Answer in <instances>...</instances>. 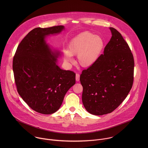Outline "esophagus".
Instances as JSON below:
<instances>
[{"label": "esophagus", "instance_id": "esophagus-1", "mask_svg": "<svg viewBox=\"0 0 148 148\" xmlns=\"http://www.w3.org/2000/svg\"><path fill=\"white\" fill-rule=\"evenodd\" d=\"M76 80L77 82H79L80 80V75L79 73L76 74Z\"/></svg>", "mask_w": 148, "mask_h": 148}]
</instances>
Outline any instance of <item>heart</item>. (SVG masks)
Instances as JSON below:
<instances>
[{
  "label": "heart",
  "instance_id": "heart-1",
  "mask_svg": "<svg viewBox=\"0 0 148 148\" xmlns=\"http://www.w3.org/2000/svg\"><path fill=\"white\" fill-rule=\"evenodd\" d=\"M103 39L89 31H85L74 37L68 44V51H64L65 62L72 63L73 56L77 55V64L88 68L99 59L104 48Z\"/></svg>",
  "mask_w": 148,
  "mask_h": 148
}]
</instances>
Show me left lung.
I'll list each match as a JSON object with an SVG mask.
<instances>
[{
    "label": "left lung",
    "instance_id": "obj_1",
    "mask_svg": "<svg viewBox=\"0 0 148 148\" xmlns=\"http://www.w3.org/2000/svg\"><path fill=\"white\" fill-rule=\"evenodd\" d=\"M98 60L84 69L80 80L85 109L94 115L114 110L127 97L134 80L133 55L127 42L115 28Z\"/></svg>",
    "mask_w": 148,
    "mask_h": 148
}]
</instances>
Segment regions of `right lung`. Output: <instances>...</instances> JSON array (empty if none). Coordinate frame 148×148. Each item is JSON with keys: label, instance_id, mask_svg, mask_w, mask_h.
I'll use <instances>...</instances> for the list:
<instances>
[{"label": "right lung", "instance_id": "right-lung-1", "mask_svg": "<svg viewBox=\"0 0 148 148\" xmlns=\"http://www.w3.org/2000/svg\"><path fill=\"white\" fill-rule=\"evenodd\" d=\"M64 28L57 25L33 29L21 40L14 56L18 92L32 109L42 114L56 112L76 83V73L56 65L58 54L53 53L44 40L46 36L60 33Z\"/></svg>", "mask_w": 148, "mask_h": 148}]
</instances>
